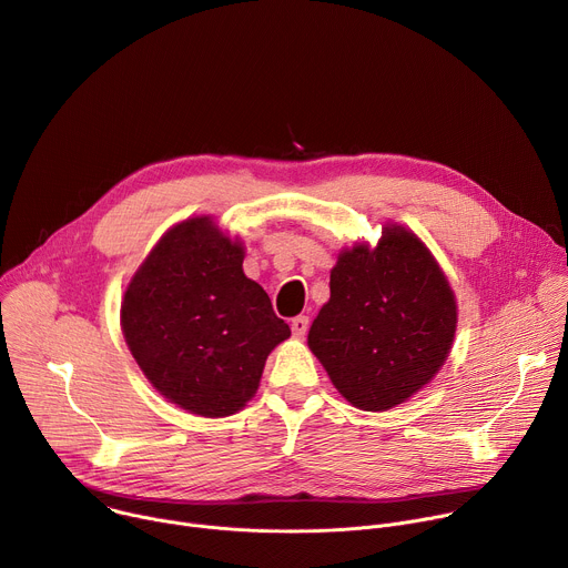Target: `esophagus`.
<instances>
[{
	"label": "esophagus",
	"mask_w": 568,
	"mask_h": 568,
	"mask_svg": "<svg viewBox=\"0 0 568 568\" xmlns=\"http://www.w3.org/2000/svg\"><path fill=\"white\" fill-rule=\"evenodd\" d=\"M307 328H310V318L307 316L298 314V316L292 318V333H294V337H305Z\"/></svg>",
	"instance_id": "34e87169"
}]
</instances>
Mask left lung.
<instances>
[{"label": "left lung", "mask_w": 568, "mask_h": 568, "mask_svg": "<svg viewBox=\"0 0 568 568\" xmlns=\"http://www.w3.org/2000/svg\"><path fill=\"white\" fill-rule=\"evenodd\" d=\"M454 333L456 298L436 258L386 224L375 250L362 242L339 254L307 346L353 407L386 412L432 382Z\"/></svg>", "instance_id": "8db88e82"}]
</instances>
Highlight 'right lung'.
Returning <instances> with one entry per match:
<instances>
[{"instance_id":"add662e5","label":"right lung","mask_w":568,"mask_h":568,"mask_svg":"<svg viewBox=\"0 0 568 568\" xmlns=\"http://www.w3.org/2000/svg\"><path fill=\"white\" fill-rule=\"evenodd\" d=\"M242 258L240 242L211 217H191L156 242L121 303L123 337L143 375L204 418L245 407L267 355L290 337Z\"/></svg>"}]
</instances>
